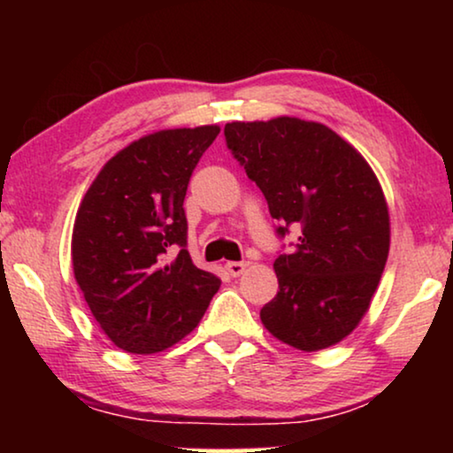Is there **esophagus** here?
Masks as SVG:
<instances>
[{"label": "esophagus", "instance_id": "1", "mask_svg": "<svg viewBox=\"0 0 453 453\" xmlns=\"http://www.w3.org/2000/svg\"><path fill=\"white\" fill-rule=\"evenodd\" d=\"M245 268H247L245 262H226V264H225V270H226L231 276H241V274H243V272H245Z\"/></svg>", "mask_w": 453, "mask_h": 453}]
</instances>
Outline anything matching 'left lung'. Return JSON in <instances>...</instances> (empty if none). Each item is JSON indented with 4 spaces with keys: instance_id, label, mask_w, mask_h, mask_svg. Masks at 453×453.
<instances>
[{
    "instance_id": "obj_1",
    "label": "left lung",
    "mask_w": 453,
    "mask_h": 453,
    "mask_svg": "<svg viewBox=\"0 0 453 453\" xmlns=\"http://www.w3.org/2000/svg\"><path fill=\"white\" fill-rule=\"evenodd\" d=\"M228 150L262 189L278 237L301 228L274 262L278 293L259 318L272 336L313 352L358 326L389 251L381 185L361 154L330 127L296 117L233 121Z\"/></svg>"
}]
</instances>
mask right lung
Listing matches in <instances>:
<instances>
[{
  "mask_svg": "<svg viewBox=\"0 0 453 453\" xmlns=\"http://www.w3.org/2000/svg\"><path fill=\"white\" fill-rule=\"evenodd\" d=\"M219 134V126L181 127L132 142L80 203L73 276L98 326L123 350L152 355L179 342L220 287L185 250L183 210L191 173Z\"/></svg>",
  "mask_w": 453,
  "mask_h": 453,
  "instance_id": "add662e5",
  "label": "right lung"
}]
</instances>
